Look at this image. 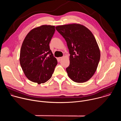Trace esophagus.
<instances>
[{
	"label": "esophagus",
	"mask_w": 121,
	"mask_h": 121,
	"mask_svg": "<svg viewBox=\"0 0 121 121\" xmlns=\"http://www.w3.org/2000/svg\"><path fill=\"white\" fill-rule=\"evenodd\" d=\"M63 57H58V60L59 61H60L62 59V58H63Z\"/></svg>",
	"instance_id": "obj_1"
}]
</instances>
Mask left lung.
Instances as JSON below:
<instances>
[{
    "label": "left lung",
    "mask_w": 121,
    "mask_h": 121,
    "mask_svg": "<svg viewBox=\"0 0 121 121\" xmlns=\"http://www.w3.org/2000/svg\"><path fill=\"white\" fill-rule=\"evenodd\" d=\"M64 38L70 54V64L66 68L73 81L83 83L94 74L99 61L100 53L95 38L84 25L73 23L56 27Z\"/></svg>",
    "instance_id": "1"
}]
</instances>
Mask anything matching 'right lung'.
Returning a JSON list of instances; mask_svg holds the SVG:
<instances>
[{
    "instance_id": "right-lung-1",
    "label": "right lung",
    "mask_w": 121,
    "mask_h": 121,
    "mask_svg": "<svg viewBox=\"0 0 121 121\" xmlns=\"http://www.w3.org/2000/svg\"><path fill=\"white\" fill-rule=\"evenodd\" d=\"M55 31V26L42 25L32 29L22 43L20 64L25 76L32 82L44 83L54 73L57 61L49 43Z\"/></svg>"
}]
</instances>
